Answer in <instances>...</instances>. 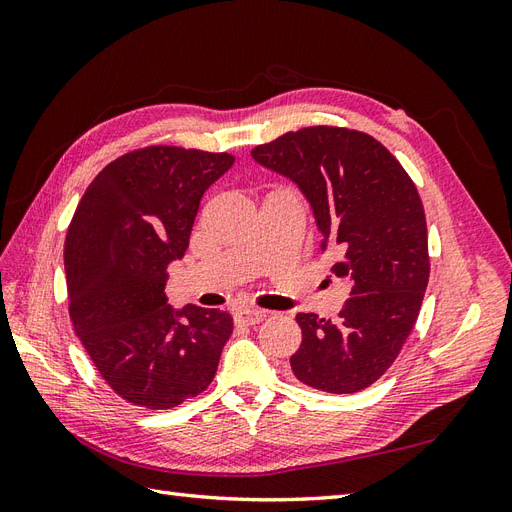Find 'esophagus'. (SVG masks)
Returning <instances> with one entry per match:
<instances>
[{
  "instance_id": "1",
  "label": "esophagus",
  "mask_w": 512,
  "mask_h": 512,
  "mask_svg": "<svg viewBox=\"0 0 512 512\" xmlns=\"http://www.w3.org/2000/svg\"><path fill=\"white\" fill-rule=\"evenodd\" d=\"M267 314L262 309H254V307H241L235 312V322L239 324H258Z\"/></svg>"
}]
</instances>
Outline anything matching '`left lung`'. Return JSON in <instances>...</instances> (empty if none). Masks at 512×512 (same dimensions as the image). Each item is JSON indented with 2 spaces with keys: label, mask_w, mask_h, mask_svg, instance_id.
Instances as JSON below:
<instances>
[{
  "label": "left lung",
  "mask_w": 512,
  "mask_h": 512,
  "mask_svg": "<svg viewBox=\"0 0 512 512\" xmlns=\"http://www.w3.org/2000/svg\"><path fill=\"white\" fill-rule=\"evenodd\" d=\"M297 185L312 209L333 273L350 286L337 320L297 314L303 339L292 374L327 393H356L393 365L429 282L421 196L391 151L369 134L303 128L252 149Z\"/></svg>",
  "instance_id": "obj_1"
}]
</instances>
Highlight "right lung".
<instances>
[{
	"instance_id": "obj_1",
	"label": "right lung",
	"mask_w": 512,
	"mask_h": 512,
	"mask_svg": "<svg viewBox=\"0 0 512 512\" xmlns=\"http://www.w3.org/2000/svg\"><path fill=\"white\" fill-rule=\"evenodd\" d=\"M228 153L147 147L89 183L66 237L70 318L111 389L168 410L211 384L232 333L220 309L168 305V265L185 256L209 185Z\"/></svg>"
}]
</instances>
